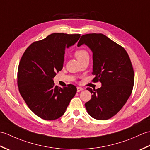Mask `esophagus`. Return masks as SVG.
<instances>
[{"label": "esophagus", "instance_id": "obj_1", "mask_svg": "<svg viewBox=\"0 0 150 150\" xmlns=\"http://www.w3.org/2000/svg\"><path fill=\"white\" fill-rule=\"evenodd\" d=\"M77 92H79V91H82L84 90V88H81V87H77Z\"/></svg>", "mask_w": 150, "mask_h": 150}]
</instances>
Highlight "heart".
<instances>
[{"mask_svg": "<svg viewBox=\"0 0 150 150\" xmlns=\"http://www.w3.org/2000/svg\"><path fill=\"white\" fill-rule=\"evenodd\" d=\"M75 55L79 61H80V60H81L82 59H84L85 57H86L89 55H88V52L86 50H80L77 51V52H75Z\"/></svg>", "mask_w": 150, "mask_h": 150, "instance_id": "obj_1", "label": "heart"}]
</instances>
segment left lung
Masks as SVG:
<instances>
[{
	"instance_id": "8db88e82",
	"label": "left lung",
	"mask_w": 150,
	"mask_h": 150,
	"mask_svg": "<svg viewBox=\"0 0 150 150\" xmlns=\"http://www.w3.org/2000/svg\"><path fill=\"white\" fill-rule=\"evenodd\" d=\"M82 44L93 53V81L102 84L96 90L87 88L92 95L85 107L93 119H109L119 112L131 95L135 79L131 60L122 46L103 34L82 35L77 46Z\"/></svg>"
}]
</instances>
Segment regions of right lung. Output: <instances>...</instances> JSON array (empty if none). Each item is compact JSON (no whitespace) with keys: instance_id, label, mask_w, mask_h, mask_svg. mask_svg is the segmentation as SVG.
<instances>
[{"instance_id":"obj_1","label":"right lung","mask_w":150,"mask_h":150,"mask_svg":"<svg viewBox=\"0 0 150 150\" xmlns=\"http://www.w3.org/2000/svg\"><path fill=\"white\" fill-rule=\"evenodd\" d=\"M80 34L52 33L32 43L25 51L18 65L19 92L28 106L40 118L59 119L65 113L77 88L55 86L53 78L62 69L66 48L80 39Z\"/></svg>"}]
</instances>
